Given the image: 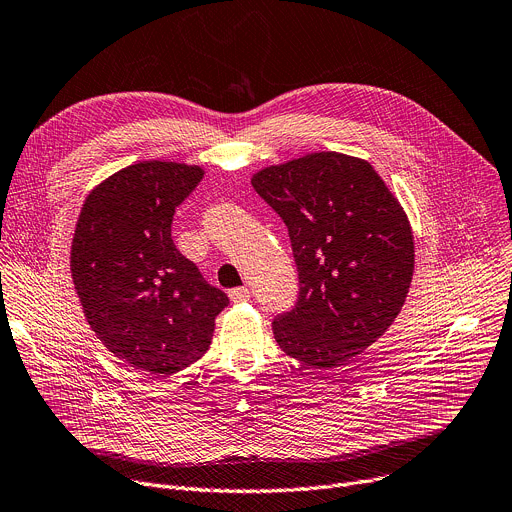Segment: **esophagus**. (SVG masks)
<instances>
[{"label": "esophagus", "instance_id": "1", "mask_svg": "<svg viewBox=\"0 0 512 512\" xmlns=\"http://www.w3.org/2000/svg\"><path fill=\"white\" fill-rule=\"evenodd\" d=\"M228 296H230V300H232V302H247V300H249V296H251V292H249V288L241 286V288H234V290H230V292H228Z\"/></svg>", "mask_w": 512, "mask_h": 512}]
</instances>
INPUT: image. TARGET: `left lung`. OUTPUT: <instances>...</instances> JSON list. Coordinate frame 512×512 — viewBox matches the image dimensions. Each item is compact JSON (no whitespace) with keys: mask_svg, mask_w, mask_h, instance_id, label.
<instances>
[{"mask_svg":"<svg viewBox=\"0 0 512 512\" xmlns=\"http://www.w3.org/2000/svg\"><path fill=\"white\" fill-rule=\"evenodd\" d=\"M253 189L288 226L300 292L274 319L278 346L333 368L391 327L414 276V234L399 199L362 158L313 152L261 168Z\"/></svg>","mask_w":512,"mask_h":512,"instance_id":"8db88e82","label":"left lung"}]
</instances>
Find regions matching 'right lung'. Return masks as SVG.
Listing matches in <instances>:
<instances>
[{
    "mask_svg": "<svg viewBox=\"0 0 512 512\" xmlns=\"http://www.w3.org/2000/svg\"><path fill=\"white\" fill-rule=\"evenodd\" d=\"M201 179L197 164L125 166L90 191L74 232L72 280L90 329L111 354L154 377L206 354L228 304L170 236L175 208Z\"/></svg>",
    "mask_w": 512,
    "mask_h": 512,
    "instance_id": "right-lung-1",
    "label": "right lung"
}]
</instances>
